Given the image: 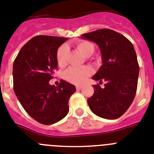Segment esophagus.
I'll list each match as a JSON object with an SVG mask.
<instances>
[{"label":"esophagus","mask_w":154,"mask_h":154,"mask_svg":"<svg viewBox=\"0 0 154 154\" xmlns=\"http://www.w3.org/2000/svg\"><path fill=\"white\" fill-rule=\"evenodd\" d=\"M82 88V86L81 85H77V86H76V89H77V91H80Z\"/></svg>","instance_id":"34e87169"}]
</instances>
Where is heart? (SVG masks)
I'll list each match as a JSON object with an SVG mask.
<instances>
[{"label":"heart","instance_id":"heart-1","mask_svg":"<svg viewBox=\"0 0 154 154\" xmlns=\"http://www.w3.org/2000/svg\"><path fill=\"white\" fill-rule=\"evenodd\" d=\"M77 49L85 57H90L94 52V45L91 42L82 40L76 44ZM68 54V47L61 45L57 52V61L60 66H64L66 64ZM92 73L90 66H85L81 67H70L65 72L64 77L69 82L74 85H81L86 81Z\"/></svg>","mask_w":154,"mask_h":154}]
</instances>
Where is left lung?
Listing matches in <instances>:
<instances>
[{"instance_id": "8db88e82", "label": "left lung", "mask_w": 154, "mask_h": 154, "mask_svg": "<svg viewBox=\"0 0 154 154\" xmlns=\"http://www.w3.org/2000/svg\"><path fill=\"white\" fill-rule=\"evenodd\" d=\"M95 42L101 53L102 65L92 78L105 81V87L93 85V96L88 98L91 110L99 117L116 119L127 111L134 99L138 83L137 57L132 42L124 35L104 29L81 35Z\"/></svg>"}]
</instances>
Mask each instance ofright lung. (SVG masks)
<instances>
[{
  "label": "right lung",
  "mask_w": 154,
  "mask_h": 154,
  "mask_svg": "<svg viewBox=\"0 0 154 154\" xmlns=\"http://www.w3.org/2000/svg\"><path fill=\"white\" fill-rule=\"evenodd\" d=\"M66 38L37 35L23 45L13 64V85L18 101L35 120L51 125L67 115L74 85L61 80L49 85L57 69V52Z\"/></svg>",
  "instance_id": "obj_1"
}]
</instances>
